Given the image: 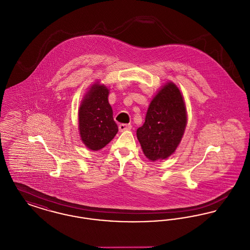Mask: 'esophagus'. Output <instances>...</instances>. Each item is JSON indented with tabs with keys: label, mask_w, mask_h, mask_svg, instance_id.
<instances>
[{
	"label": "esophagus",
	"mask_w": 250,
	"mask_h": 250,
	"mask_svg": "<svg viewBox=\"0 0 250 250\" xmlns=\"http://www.w3.org/2000/svg\"><path fill=\"white\" fill-rule=\"evenodd\" d=\"M131 128H132V125L129 124L128 125L127 124H121V125H119V130L121 132L125 130H130Z\"/></svg>",
	"instance_id": "34e87169"
}]
</instances>
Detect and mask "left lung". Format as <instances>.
Masks as SVG:
<instances>
[{
    "instance_id": "1",
    "label": "left lung",
    "mask_w": 250,
    "mask_h": 250,
    "mask_svg": "<svg viewBox=\"0 0 250 250\" xmlns=\"http://www.w3.org/2000/svg\"><path fill=\"white\" fill-rule=\"evenodd\" d=\"M183 95L172 83L166 84L152 100L137 137L143 153L152 161L165 159L176 150L187 125Z\"/></svg>"
}]
</instances>
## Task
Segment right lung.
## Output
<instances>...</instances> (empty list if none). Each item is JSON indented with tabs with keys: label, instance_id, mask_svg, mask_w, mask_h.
<instances>
[{
	"label": "right lung",
	"instance_id": "obj_1",
	"mask_svg": "<svg viewBox=\"0 0 250 250\" xmlns=\"http://www.w3.org/2000/svg\"><path fill=\"white\" fill-rule=\"evenodd\" d=\"M107 96V87L95 83L85 95L79 110L82 141L93 151L105 147L118 132Z\"/></svg>",
	"mask_w": 250,
	"mask_h": 250
}]
</instances>
